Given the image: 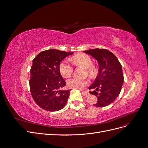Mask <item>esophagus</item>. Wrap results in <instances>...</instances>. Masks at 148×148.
Listing matches in <instances>:
<instances>
[{
  "instance_id": "34e87169",
  "label": "esophagus",
  "mask_w": 148,
  "mask_h": 148,
  "mask_svg": "<svg viewBox=\"0 0 148 148\" xmlns=\"http://www.w3.org/2000/svg\"><path fill=\"white\" fill-rule=\"evenodd\" d=\"M82 95L85 96V97H88V96H90V93L86 91H82Z\"/></svg>"
}]
</instances>
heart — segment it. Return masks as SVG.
Listing matches in <instances>:
<instances>
[{
  "label": "heart",
  "mask_w": 148,
  "mask_h": 148,
  "mask_svg": "<svg viewBox=\"0 0 148 148\" xmlns=\"http://www.w3.org/2000/svg\"><path fill=\"white\" fill-rule=\"evenodd\" d=\"M72 61L75 64L81 66L86 69H88L90 73H93L94 68L92 66V62L91 58L88 55L85 53H79L74 57ZM60 71L62 75L64 77H68L73 74V67L68 60H64L60 63ZM67 85L70 88L82 89L88 84V81L78 79L76 78H71L67 80Z\"/></svg>",
  "instance_id": "heart-1"
}]
</instances>
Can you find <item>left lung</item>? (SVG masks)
Returning <instances> with one entry per match:
<instances>
[{"label": "left lung", "mask_w": 148, "mask_h": 148, "mask_svg": "<svg viewBox=\"0 0 148 148\" xmlns=\"http://www.w3.org/2000/svg\"><path fill=\"white\" fill-rule=\"evenodd\" d=\"M95 58L99 64V72L90 87V94L95 95L97 102L95 106L106 107L113 102L122 89L124 76L121 63L117 57L107 49H95L84 51Z\"/></svg>", "instance_id": "8db88e82"}]
</instances>
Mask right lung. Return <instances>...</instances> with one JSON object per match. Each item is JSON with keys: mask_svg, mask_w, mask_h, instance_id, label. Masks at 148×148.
<instances>
[{"mask_svg": "<svg viewBox=\"0 0 148 148\" xmlns=\"http://www.w3.org/2000/svg\"><path fill=\"white\" fill-rule=\"evenodd\" d=\"M74 52L49 49L38 53L33 60L29 81L35 102L49 112L58 111L66 104L71 90H64L66 82L60 74L62 60Z\"/></svg>", "mask_w": 148, "mask_h": 148, "instance_id": "1", "label": "right lung"}]
</instances>
